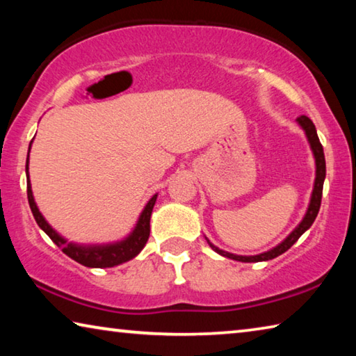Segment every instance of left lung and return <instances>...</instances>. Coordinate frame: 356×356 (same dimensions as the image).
I'll return each mask as SVG.
<instances>
[{
	"label": "left lung",
	"mask_w": 356,
	"mask_h": 356,
	"mask_svg": "<svg viewBox=\"0 0 356 356\" xmlns=\"http://www.w3.org/2000/svg\"><path fill=\"white\" fill-rule=\"evenodd\" d=\"M297 122H298L300 127L305 130V135H306V138H308V143H309V146H311L312 155H314V160H316L314 188H312L309 206H308V210H306L303 220L300 221V225L295 227L293 231L289 234V236L284 240H282L280 245H276L275 248H272V250L261 252V254H256V256L232 254V252H227V251L220 250L218 246H215L213 243H210V240L206 238L207 243L210 245V248H212L215 252H218V254H221V256H225L227 259H232V261H238V262H262V261H270V259H275V257H278L280 254H282V252H286L312 226V222H314L316 216L318 213V209H321L323 180H325V174H327V166H325L323 147H322L321 141H318L317 131H316L314 124H312V120L309 118H306V116H300L297 119Z\"/></svg>",
	"instance_id": "left-lung-1"
}]
</instances>
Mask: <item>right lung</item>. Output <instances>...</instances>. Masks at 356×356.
<instances>
[{
    "instance_id": "right-lung-1",
    "label": "right lung",
    "mask_w": 356,
    "mask_h": 356,
    "mask_svg": "<svg viewBox=\"0 0 356 356\" xmlns=\"http://www.w3.org/2000/svg\"><path fill=\"white\" fill-rule=\"evenodd\" d=\"M29 150H31V144H29ZM29 150H28V159H26V188H28L26 191H28L29 207H31L34 220L39 225V227L53 240V243L58 245L59 248L63 250L64 254H67L70 259H74V261L84 265V267H91V268L116 267V265L127 262L130 259H134L140 254L141 250L147 243V238L150 234V215H152V209L155 206L156 196L159 195H154L147 201V204L143 209V212L140 213V218H138L134 231H131L125 238L118 240V242H113V243H95V245L69 242L67 238H64L61 234H58L55 229L48 225L47 220L44 218V215L39 212L38 204L34 201L31 180H29Z\"/></svg>"
}]
</instances>
